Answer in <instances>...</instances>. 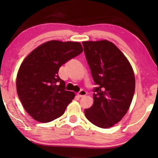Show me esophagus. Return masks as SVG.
Instances as JSON below:
<instances>
[{
	"mask_svg": "<svg viewBox=\"0 0 158 158\" xmlns=\"http://www.w3.org/2000/svg\"><path fill=\"white\" fill-rule=\"evenodd\" d=\"M86 94H87V92L84 90H81V91L77 93V96H78L79 97H83L84 96H85Z\"/></svg>",
	"mask_w": 158,
	"mask_h": 158,
	"instance_id": "obj_1",
	"label": "esophagus"
}]
</instances>
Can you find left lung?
Here are the masks:
<instances>
[{"label": "left lung", "instance_id": "8db88e82", "mask_svg": "<svg viewBox=\"0 0 158 158\" xmlns=\"http://www.w3.org/2000/svg\"><path fill=\"white\" fill-rule=\"evenodd\" d=\"M86 60L98 87L94 104L85 109L92 124L107 129L127 114L135 90V77L130 62L114 43L108 40L83 42Z\"/></svg>", "mask_w": 158, "mask_h": 158}]
</instances>
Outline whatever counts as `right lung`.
I'll return each mask as SVG.
<instances>
[{"instance_id":"right-lung-1","label":"right lung","mask_w":158,"mask_h":158,"mask_svg":"<svg viewBox=\"0 0 158 158\" xmlns=\"http://www.w3.org/2000/svg\"><path fill=\"white\" fill-rule=\"evenodd\" d=\"M77 42L51 40L43 43L23 60L16 76V90L26 111L47 123L59 118L75 98L58 75L60 67L83 52Z\"/></svg>"}]
</instances>
